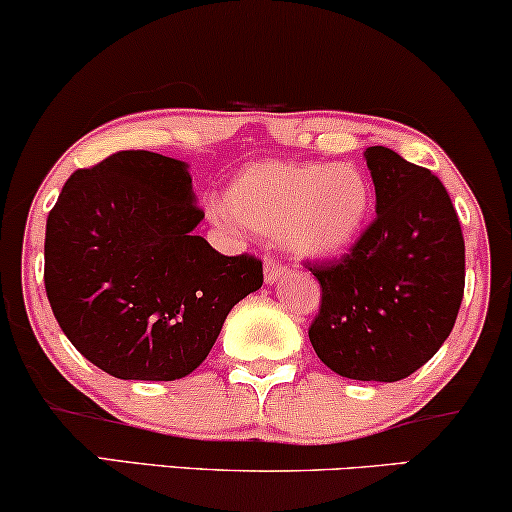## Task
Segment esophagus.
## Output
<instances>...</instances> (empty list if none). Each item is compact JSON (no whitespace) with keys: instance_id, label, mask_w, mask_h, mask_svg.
<instances>
[{"instance_id":"esophagus-1","label":"esophagus","mask_w":512,"mask_h":512,"mask_svg":"<svg viewBox=\"0 0 512 512\" xmlns=\"http://www.w3.org/2000/svg\"><path fill=\"white\" fill-rule=\"evenodd\" d=\"M286 274H288L286 264H278L274 257H269V260L264 262V281H267L269 286H274V283L281 281Z\"/></svg>"}]
</instances>
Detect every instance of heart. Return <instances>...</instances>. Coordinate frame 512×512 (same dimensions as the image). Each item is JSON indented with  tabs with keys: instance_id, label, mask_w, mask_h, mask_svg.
<instances>
[{
	"instance_id": "obj_1",
	"label": "heart",
	"mask_w": 512,
	"mask_h": 512,
	"mask_svg": "<svg viewBox=\"0 0 512 512\" xmlns=\"http://www.w3.org/2000/svg\"><path fill=\"white\" fill-rule=\"evenodd\" d=\"M373 210L371 181L357 165L264 160L245 167L226 191L224 212L307 257L352 248Z\"/></svg>"
}]
</instances>
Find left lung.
<instances>
[{
    "mask_svg": "<svg viewBox=\"0 0 512 512\" xmlns=\"http://www.w3.org/2000/svg\"><path fill=\"white\" fill-rule=\"evenodd\" d=\"M364 158L378 215L347 255L309 264L321 283L309 340L342 378L397 383L428 364L454 328L465 243L435 174L385 146H368Z\"/></svg>",
    "mask_w": 512,
    "mask_h": 512,
    "instance_id": "8db88e82",
    "label": "left lung"
}]
</instances>
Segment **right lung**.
<instances>
[{"instance_id":"obj_1","label":"right lung","mask_w":512,"mask_h":512,"mask_svg":"<svg viewBox=\"0 0 512 512\" xmlns=\"http://www.w3.org/2000/svg\"><path fill=\"white\" fill-rule=\"evenodd\" d=\"M189 165L118 151L77 170L47 217L44 288L84 359L120 380H179L203 364L224 319L262 288L255 255L193 234Z\"/></svg>"}]
</instances>
